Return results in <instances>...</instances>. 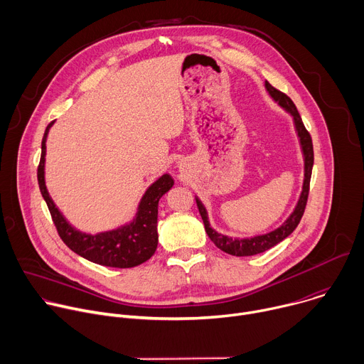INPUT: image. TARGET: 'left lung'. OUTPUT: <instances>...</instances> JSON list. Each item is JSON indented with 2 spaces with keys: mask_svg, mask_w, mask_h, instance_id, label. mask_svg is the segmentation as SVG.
Listing matches in <instances>:
<instances>
[{
  "mask_svg": "<svg viewBox=\"0 0 364 364\" xmlns=\"http://www.w3.org/2000/svg\"><path fill=\"white\" fill-rule=\"evenodd\" d=\"M265 87L269 92V95L274 97V100H277L284 109H287L294 117L295 129L298 132L301 148H302V152H304V164H305V167H304L305 168L304 186H302V193L299 196V200H298V204L295 207V210L287 219V222L282 226H279L278 229H275V230H272V232H269L267 235L255 236V237H250V239H233V237L220 235L216 230H213L210 228L209 219H207V212L204 209V205L201 204V201L198 198H196L200 216H201L203 223H204L205 233L209 235L212 242L220 250H223V252H226L229 255H233V256H252V255L262 253V252L274 247L279 242H282L285 237H288L295 230V228L298 226V223H299V220H301V218H302V215L305 212V205H306L308 193H309L311 173H313V164H314L313 139H311L309 132L304 127V122H302V119L299 117V112L296 111V107L294 105V102L291 100V97L287 96L285 93H282L281 90H278L277 87H274L269 82H265Z\"/></svg>",
  "mask_w": 364,
  "mask_h": 364,
  "instance_id": "obj_1",
  "label": "left lung"
}]
</instances>
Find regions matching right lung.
Masks as SVG:
<instances>
[{
	"mask_svg": "<svg viewBox=\"0 0 364 364\" xmlns=\"http://www.w3.org/2000/svg\"><path fill=\"white\" fill-rule=\"evenodd\" d=\"M55 121H51L41 141V157L37 168V180L43 198L47 203L51 219L58 229L60 239L70 247L75 253L93 264L111 268H134L154 255L159 245L157 232V218H159V201L160 198L173 187L174 180L171 176L164 174L145 191L136 218L132 223L111 232H103L97 235H87L72 228L63 215L59 212L56 204L48 196L44 183V161H46V139L50 127Z\"/></svg>",
	"mask_w": 364,
	"mask_h": 364,
	"instance_id": "add662e5",
	"label": "right lung"
}]
</instances>
